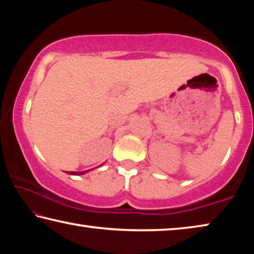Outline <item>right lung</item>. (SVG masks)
<instances>
[{"label":"right lung","instance_id":"obj_1","mask_svg":"<svg viewBox=\"0 0 254 254\" xmlns=\"http://www.w3.org/2000/svg\"><path fill=\"white\" fill-rule=\"evenodd\" d=\"M86 171H80V173H74V171H70L71 175H81V174H85ZM68 174H69V171H68Z\"/></svg>","mask_w":254,"mask_h":254}]
</instances>
